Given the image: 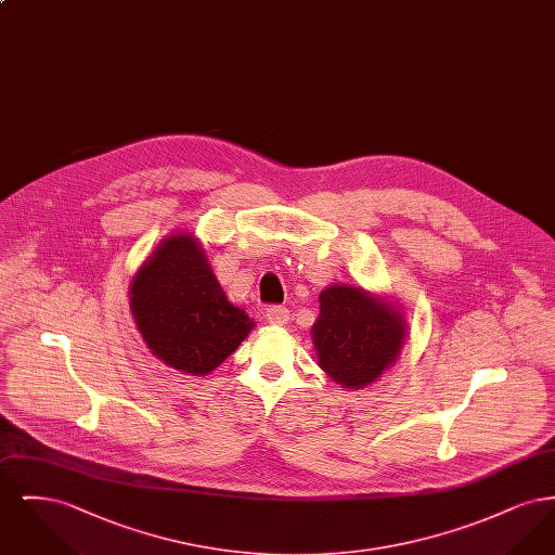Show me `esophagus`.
Masks as SVG:
<instances>
[{"instance_id":"esophagus-1","label":"esophagus","mask_w":555,"mask_h":555,"mask_svg":"<svg viewBox=\"0 0 555 555\" xmlns=\"http://www.w3.org/2000/svg\"><path fill=\"white\" fill-rule=\"evenodd\" d=\"M266 320H268L270 324H274V326H283V324L289 322V310L283 308V306H270V308L266 310Z\"/></svg>"}]
</instances>
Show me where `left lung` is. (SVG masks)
Segmentation results:
<instances>
[{"label":"left lung","instance_id":"8db88e82","mask_svg":"<svg viewBox=\"0 0 555 555\" xmlns=\"http://www.w3.org/2000/svg\"><path fill=\"white\" fill-rule=\"evenodd\" d=\"M312 326L318 366L345 389L374 383L396 364L405 320L396 306L360 287L331 285L320 293Z\"/></svg>","mask_w":555,"mask_h":555}]
</instances>
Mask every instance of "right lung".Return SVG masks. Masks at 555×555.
I'll return each mask as SVG.
<instances>
[{"label": "right lung", "instance_id": "add662e5", "mask_svg": "<svg viewBox=\"0 0 555 555\" xmlns=\"http://www.w3.org/2000/svg\"><path fill=\"white\" fill-rule=\"evenodd\" d=\"M131 312L143 341L170 369L206 376L254 328L227 299L193 235H170L137 270Z\"/></svg>", "mask_w": 555, "mask_h": 555}]
</instances>
